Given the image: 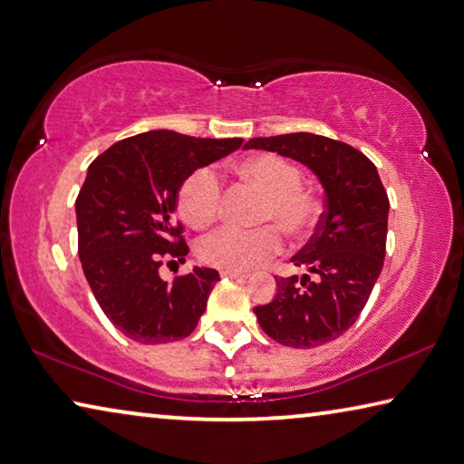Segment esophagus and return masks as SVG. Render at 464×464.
Instances as JSON below:
<instances>
[{
    "mask_svg": "<svg viewBox=\"0 0 464 464\" xmlns=\"http://www.w3.org/2000/svg\"><path fill=\"white\" fill-rule=\"evenodd\" d=\"M220 276L233 278V281H246L247 278V275H244V272H231V270H220Z\"/></svg>",
    "mask_w": 464,
    "mask_h": 464,
    "instance_id": "34e87169",
    "label": "esophagus"
}]
</instances>
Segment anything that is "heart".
Returning <instances> with one entry per match:
<instances>
[{"mask_svg":"<svg viewBox=\"0 0 464 464\" xmlns=\"http://www.w3.org/2000/svg\"><path fill=\"white\" fill-rule=\"evenodd\" d=\"M235 171L241 179L266 194L258 215L262 223H275L289 237H304L318 223V198L312 189L301 186V169L289 159L278 154H256L237 163ZM220 200H223V188L215 169L210 167H200L189 173L178 192L181 215L196 229L215 223L220 215ZM278 247H281V235L272 225L258 229L220 227L200 241L198 254L208 266L246 272L276 254Z\"/></svg>","mask_w":464,"mask_h":464,"instance_id":"1","label":"heart"}]
</instances>
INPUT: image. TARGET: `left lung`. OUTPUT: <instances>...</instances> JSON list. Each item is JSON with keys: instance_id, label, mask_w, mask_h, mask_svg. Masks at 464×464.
<instances>
[{"instance_id": "obj_1", "label": "left lung", "mask_w": 464, "mask_h": 464, "mask_svg": "<svg viewBox=\"0 0 464 464\" xmlns=\"http://www.w3.org/2000/svg\"><path fill=\"white\" fill-rule=\"evenodd\" d=\"M244 149L304 163L324 188L326 210L318 229L291 258L310 275L276 278L275 299L254 307L272 341L293 349L320 347L355 324L384 266L391 208L386 189L363 152L333 138L297 131L252 138Z\"/></svg>"}]
</instances>
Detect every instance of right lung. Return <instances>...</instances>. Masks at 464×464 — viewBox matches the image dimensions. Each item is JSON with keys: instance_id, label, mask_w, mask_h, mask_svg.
Instances as JSON below:
<instances>
[{"instance_id": "add662e5", "label": "right lung", "mask_w": 464, "mask_h": 464, "mask_svg": "<svg viewBox=\"0 0 464 464\" xmlns=\"http://www.w3.org/2000/svg\"><path fill=\"white\" fill-rule=\"evenodd\" d=\"M241 142L152 130L120 140L88 167L76 198L78 256L101 310L131 341L163 344L194 333L218 272L194 266L169 285L159 268L189 252L175 218L183 179Z\"/></svg>"}]
</instances>
